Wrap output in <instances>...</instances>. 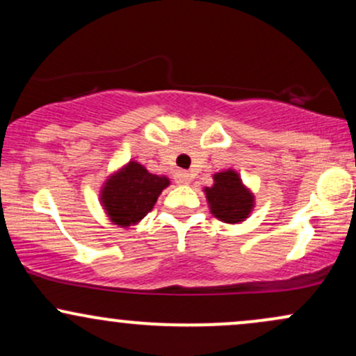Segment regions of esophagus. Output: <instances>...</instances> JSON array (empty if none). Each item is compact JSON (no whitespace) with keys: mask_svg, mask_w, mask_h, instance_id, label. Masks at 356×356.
Here are the masks:
<instances>
[{"mask_svg":"<svg viewBox=\"0 0 356 356\" xmlns=\"http://www.w3.org/2000/svg\"><path fill=\"white\" fill-rule=\"evenodd\" d=\"M174 179H175V184H181V186H184V184L191 182V174L187 172V170H177L174 175Z\"/></svg>","mask_w":356,"mask_h":356,"instance_id":"esophagus-1","label":"esophagus"}]
</instances>
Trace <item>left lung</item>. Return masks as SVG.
Here are the masks:
<instances>
[{"label": "left lung", "mask_w": 356, "mask_h": 356, "mask_svg": "<svg viewBox=\"0 0 356 356\" xmlns=\"http://www.w3.org/2000/svg\"><path fill=\"white\" fill-rule=\"evenodd\" d=\"M206 197L211 212L227 224H238L251 214L254 195L244 187L234 170L214 174V186L206 187Z\"/></svg>", "instance_id": "1"}]
</instances>
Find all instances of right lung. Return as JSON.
<instances>
[{"label": "right lung", "mask_w": 356, "mask_h": 356, "mask_svg": "<svg viewBox=\"0 0 356 356\" xmlns=\"http://www.w3.org/2000/svg\"><path fill=\"white\" fill-rule=\"evenodd\" d=\"M169 186L164 175L150 174L138 162H129L118 172L110 175L102 189L100 201L110 220L117 226L127 227L144 219L161 192Z\"/></svg>", "instance_id": "add662e5"}]
</instances>
